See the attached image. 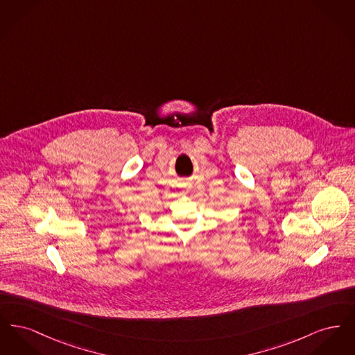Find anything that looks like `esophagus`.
Returning a JSON list of instances; mask_svg holds the SVG:
<instances>
[{"label": "esophagus", "mask_w": 355, "mask_h": 355, "mask_svg": "<svg viewBox=\"0 0 355 355\" xmlns=\"http://www.w3.org/2000/svg\"><path fill=\"white\" fill-rule=\"evenodd\" d=\"M185 187L186 189H190V187H191V185H190V184H186Z\"/></svg>", "instance_id": "1"}]
</instances>
